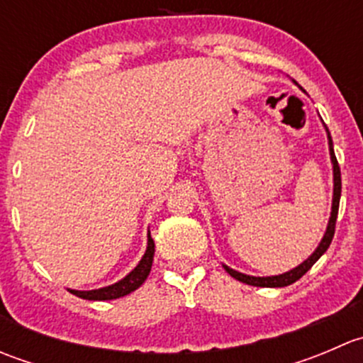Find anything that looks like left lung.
Instances as JSON below:
<instances>
[{"mask_svg": "<svg viewBox=\"0 0 363 363\" xmlns=\"http://www.w3.org/2000/svg\"><path fill=\"white\" fill-rule=\"evenodd\" d=\"M327 130V138H328V151H330V161H332V168H334V196H332V212H330V219H328V225L327 230H325V235L321 239V242L318 244V247L314 250L313 255L309 256L307 259H303L300 265H296L295 269L288 270V272L279 274V276H267V277H256V276H247V274L242 272H237V270L230 269L228 265L223 263L226 272L230 274L232 277H235L237 281L240 283H246L250 286H259V288H283L288 286V284H294L295 281H298L321 256L325 255V251L330 247L332 239H334V233H335V221H337V212H339V200H340V168L337 163V158H335V152H334V144H332V137H330V131L328 128L325 126Z\"/></svg>", "mask_w": 363, "mask_h": 363, "instance_id": "left-lung-1", "label": "left lung"}]
</instances>
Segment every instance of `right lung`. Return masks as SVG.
Returning <instances> with one entry per match:
<instances>
[{
	"label": "right lung",
	"mask_w": 363,
	"mask_h": 363,
	"mask_svg": "<svg viewBox=\"0 0 363 363\" xmlns=\"http://www.w3.org/2000/svg\"><path fill=\"white\" fill-rule=\"evenodd\" d=\"M152 258H155V240L151 239V232L147 233V250H145L144 256L138 262V265L131 270L128 276H124L123 279L117 281V283L111 284V286L98 288V290H69V294L80 296V298L86 300H113L121 298L124 295H130L131 291H135L137 288H140L144 284V281L147 279L149 272H151L152 267Z\"/></svg>",
	"instance_id": "add662e5"
}]
</instances>
